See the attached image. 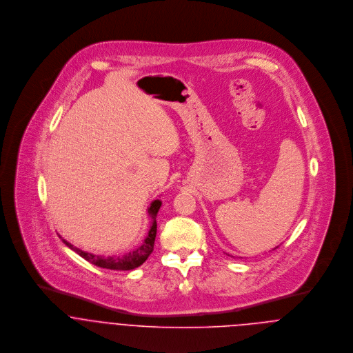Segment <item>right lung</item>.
I'll return each mask as SVG.
<instances>
[{
	"label": "right lung",
	"instance_id": "add662e5",
	"mask_svg": "<svg viewBox=\"0 0 353 353\" xmlns=\"http://www.w3.org/2000/svg\"><path fill=\"white\" fill-rule=\"evenodd\" d=\"M161 206L160 200H154L152 202L151 206L148 208V214L151 217L152 224L150 228V232L147 235V238L144 239V242L141 243V246L136 248L132 252H126L123 255H97V254H91V252H83L77 248H74L72 243H69L68 241L62 239V242L72 249L73 252H77L80 256H83L85 261L103 268V269H111V270H132L139 268L140 265H143L147 258L151 255L153 252V245H154V238H156V230H157V224H156V216L157 212Z\"/></svg>",
	"mask_w": 353,
	"mask_h": 353
}]
</instances>
